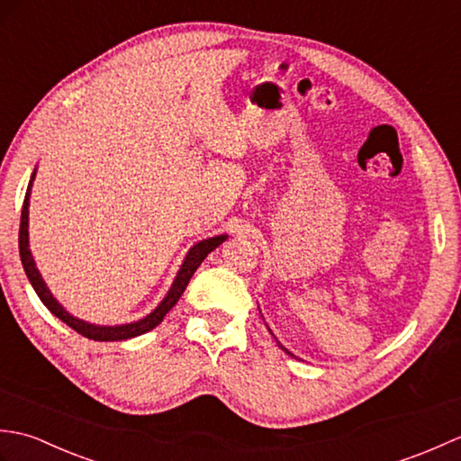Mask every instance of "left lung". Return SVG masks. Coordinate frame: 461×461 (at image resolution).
<instances>
[{"mask_svg": "<svg viewBox=\"0 0 461 461\" xmlns=\"http://www.w3.org/2000/svg\"><path fill=\"white\" fill-rule=\"evenodd\" d=\"M279 347H281V345H279ZM281 348H283V350H285V352H289V350H287L285 347H281ZM289 355H291V352H289ZM291 357H293V355H291Z\"/></svg>", "mask_w": 461, "mask_h": 461, "instance_id": "left-lung-1", "label": "left lung"}]
</instances>
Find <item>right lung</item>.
Returning a JSON list of instances; mask_svg holds the SVG:
<instances>
[{"label":"right lung","mask_w":461,"mask_h":461,"mask_svg":"<svg viewBox=\"0 0 461 461\" xmlns=\"http://www.w3.org/2000/svg\"><path fill=\"white\" fill-rule=\"evenodd\" d=\"M35 180V170L32 174V180H29L27 185V192H25V200H23V208H22V223H19V256H22V263H23V269H25V276L32 283L35 293L39 295V299L43 301V305L53 312L55 317L61 319L65 325L71 327L73 330L79 332V335L86 337V339H93V340H126V339H132V337H139L144 335V332L152 330L156 325H160L162 319L166 317V312H168L178 299L182 297L184 289L188 287V283L192 279V276L202 266V261L208 258V253H212L215 248L220 246L221 241L228 240V236H215V238H208V240H202L200 243H195L194 248H190L188 256H185L182 267L178 271V276H176L172 287L168 291V295H166L160 305L156 307L150 315H146L140 321H134V322H126V325H114V327H104V325H93V322H86L83 319H77L73 317L71 312L65 311L61 303H59L53 293L47 289L45 281L41 277V273L35 267V261L32 251H29V231H27V225H29V195H32V185Z\"/></svg>","instance_id":"1"}]
</instances>
